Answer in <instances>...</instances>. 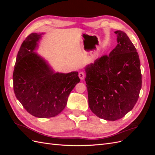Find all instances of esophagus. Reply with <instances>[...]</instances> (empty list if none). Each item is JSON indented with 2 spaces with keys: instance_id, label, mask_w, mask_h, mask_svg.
<instances>
[{
  "instance_id": "obj_1",
  "label": "esophagus",
  "mask_w": 155,
  "mask_h": 155,
  "mask_svg": "<svg viewBox=\"0 0 155 155\" xmlns=\"http://www.w3.org/2000/svg\"><path fill=\"white\" fill-rule=\"evenodd\" d=\"M79 77L80 78V79L83 80V79H84V78H85V74H84L83 72H80L79 73Z\"/></svg>"
}]
</instances>
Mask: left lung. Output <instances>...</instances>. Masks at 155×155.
Instances as JSON below:
<instances>
[{
	"label": "left lung",
	"instance_id": "left-lung-1",
	"mask_svg": "<svg viewBox=\"0 0 155 155\" xmlns=\"http://www.w3.org/2000/svg\"><path fill=\"white\" fill-rule=\"evenodd\" d=\"M118 45L85 67L88 105L100 118L119 120L133 109L142 88L138 54L125 32L117 30Z\"/></svg>",
	"mask_w": 155,
	"mask_h": 155
}]
</instances>
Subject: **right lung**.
<instances>
[{
    "mask_svg": "<svg viewBox=\"0 0 155 155\" xmlns=\"http://www.w3.org/2000/svg\"><path fill=\"white\" fill-rule=\"evenodd\" d=\"M42 34L32 33L22 43L13 74L17 100L32 116L46 118L66 107L70 92L80 81L78 72L54 73L34 50Z\"/></svg>",
    "mask_w": 155,
    "mask_h": 155,
    "instance_id": "obj_1",
    "label": "right lung"
}]
</instances>
